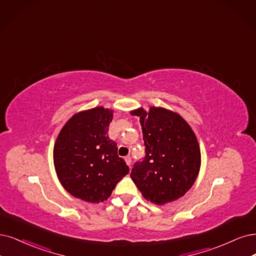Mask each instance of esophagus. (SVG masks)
Wrapping results in <instances>:
<instances>
[{"mask_svg": "<svg viewBox=\"0 0 256 256\" xmlns=\"http://www.w3.org/2000/svg\"><path fill=\"white\" fill-rule=\"evenodd\" d=\"M124 160H126V164H128V166H130V164H132V159H130V156H128V157H126V158H124Z\"/></svg>", "mask_w": 256, "mask_h": 256, "instance_id": "1", "label": "esophagus"}]
</instances>
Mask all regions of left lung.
Masks as SVG:
<instances>
[{
	"instance_id": "left-lung-1",
	"label": "left lung",
	"mask_w": 256,
	"mask_h": 256,
	"mask_svg": "<svg viewBox=\"0 0 256 256\" xmlns=\"http://www.w3.org/2000/svg\"><path fill=\"white\" fill-rule=\"evenodd\" d=\"M140 118L146 156L135 162L132 180L146 200L156 204L184 196L200 168V148L194 132L178 114L162 108L130 112Z\"/></svg>"
}]
</instances>
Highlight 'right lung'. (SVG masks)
<instances>
[{
    "label": "right lung",
    "instance_id": "obj_1",
    "mask_svg": "<svg viewBox=\"0 0 256 256\" xmlns=\"http://www.w3.org/2000/svg\"><path fill=\"white\" fill-rule=\"evenodd\" d=\"M112 110L94 108L74 115L61 130L54 162L63 188L88 202H102L130 168L108 132Z\"/></svg>",
    "mask_w": 256,
    "mask_h": 256
}]
</instances>
